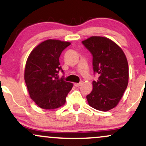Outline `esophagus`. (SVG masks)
<instances>
[{
	"mask_svg": "<svg viewBox=\"0 0 146 146\" xmlns=\"http://www.w3.org/2000/svg\"><path fill=\"white\" fill-rule=\"evenodd\" d=\"M82 83H83L82 82H80V83H75V84H74V85H75V86H76V87H78V86H81V85L82 84Z\"/></svg>",
	"mask_w": 146,
	"mask_h": 146,
	"instance_id": "34e87169",
	"label": "esophagus"
}]
</instances>
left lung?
I'll list each match as a JSON object with an SVG mask.
<instances>
[{
  "instance_id": "1",
  "label": "left lung",
  "mask_w": 146,
  "mask_h": 146,
  "mask_svg": "<svg viewBox=\"0 0 146 146\" xmlns=\"http://www.w3.org/2000/svg\"><path fill=\"white\" fill-rule=\"evenodd\" d=\"M93 56V90L87 101L95 109L107 111L119 103L128 83V64L122 49L108 38L93 36L82 42Z\"/></svg>"
}]
</instances>
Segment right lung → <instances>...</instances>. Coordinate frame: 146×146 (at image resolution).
<instances>
[{"label":"right lung","mask_w":146,"mask_h":146,"mask_svg":"<svg viewBox=\"0 0 146 146\" xmlns=\"http://www.w3.org/2000/svg\"><path fill=\"white\" fill-rule=\"evenodd\" d=\"M71 43L47 40L36 46L28 57L25 70V81L30 98L43 109H55L65 104L73 84L59 78L62 52Z\"/></svg>","instance_id":"obj_1"}]
</instances>
